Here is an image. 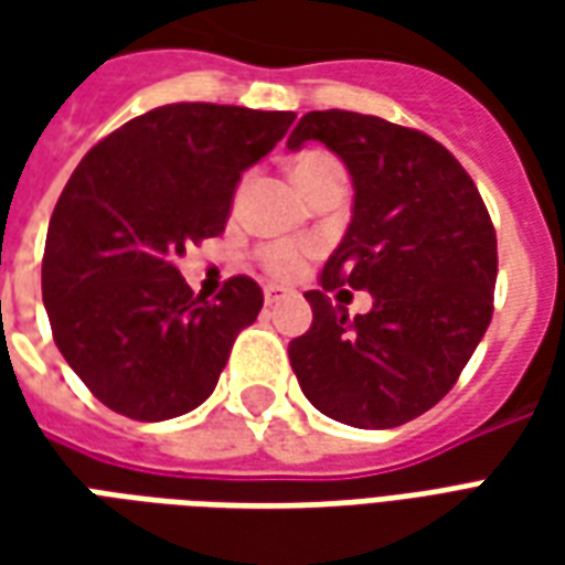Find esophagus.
<instances>
[{
	"label": "esophagus",
	"instance_id": "esophagus-1",
	"mask_svg": "<svg viewBox=\"0 0 565 565\" xmlns=\"http://www.w3.org/2000/svg\"><path fill=\"white\" fill-rule=\"evenodd\" d=\"M290 296V290H284V287H275V284H269L266 290H263V302L266 306H275V302H281V299H287Z\"/></svg>",
	"mask_w": 565,
	"mask_h": 565
}]
</instances>
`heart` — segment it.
Returning <instances> with one entry per match:
<instances>
[{"label":"heart","instance_id":"b5f03b06","mask_svg":"<svg viewBox=\"0 0 565 565\" xmlns=\"http://www.w3.org/2000/svg\"><path fill=\"white\" fill-rule=\"evenodd\" d=\"M335 169H342V166H339V160L332 153H327V150H306V153H299L294 160V181L302 186L320 178V174L335 172ZM263 266L271 275H278V278H294L306 266V254H302V247L296 245H271L263 250Z\"/></svg>","mask_w":565,"mask_h":565}]
</instances>
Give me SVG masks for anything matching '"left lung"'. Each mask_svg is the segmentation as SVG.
Segmentation results:
<instances>
[{"instance_id": "left-lung-1", "label": "left lung", "mask_w": 565, "mask_h": 565, "mask_svg": "<svg viewBox=\"0 0 565 565\" xmlns=\"http://www.w3.org/2000/svg\"><path fill=\"white\" fill-rule=\"evenodd\" d=\"M320 141L348 166L354 209L308 290L311 330L290 342L308 403L339 424L391 429L454 387L493 318L497 233L475 181L436 139L356 111H308L287 139ZM373 294L347 318L329 294ZM348 294V290H342Z\"/></svg>"}]
</instances>
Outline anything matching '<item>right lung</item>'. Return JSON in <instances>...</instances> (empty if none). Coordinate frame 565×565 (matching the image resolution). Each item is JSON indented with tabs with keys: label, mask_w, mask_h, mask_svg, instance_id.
Segmentation results:
<instances>
[{
	"label": "right lung",
	"mask_w": 565,
	"mask_h": 565,
	"mask_svg": "<svg viewBox=\"0 0 565 565\" xmlns=\"http://www.w3.org/2000/svg\"><path fill=\"white\" fill-rule=\"evenodd\" d=\"M294 120L238 105H162L115 129L72 172L47 226L42 296L60 354L111 412L169 420L217 387L263 290L238 275L205 302L178 257L223 233L242 172Z\"/></svg>",
	"instance_id": "right-lung-1"
}]
</instances>
